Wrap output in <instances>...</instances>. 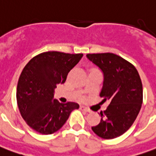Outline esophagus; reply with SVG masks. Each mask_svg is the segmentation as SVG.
I'll use <instances>...</instances> for the list:
<instances>
[{"label": "esophagus", "instance_id": "obj_1", "mask_svg": "<svg viewBox=\"0 0 156 156\" xmlns=\"http://www.w3.org/2000/svg\"><path fill=\"white\" fill-rule=\"evenodd\" d=\"M80 109L82 110V111H85V112H90V110L87 108H86V107L84 106H80Z\"/></svg>", "mask_w": 156, "mask_h": 156}]
</instances>
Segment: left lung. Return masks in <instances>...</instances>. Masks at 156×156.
Listing matches in <instances>:
<instances>
[{
    "label": "left lung",
    "instance_id": "left-lung-1",
    "mask_svg": "<svg viewBox=\"0 0 156 156\" xmlns=\"http://www.w3.org/2000/svg\"><path fill=\"white\" fill-rule=\"evenodd\" d=\"M87 58L103 71L104 85L100 96L110 100L101 120L91 129L104 139L117 138L130 128L143 104V84L133 65L113 53H92Z\"/></svg>",
    "mask_w": 156,
    "mask_h": 156
}]
</instances>
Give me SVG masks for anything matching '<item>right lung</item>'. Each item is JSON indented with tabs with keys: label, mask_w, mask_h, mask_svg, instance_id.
<instances>
[{
	"label": "right lung",
	"mask_w": 156,
	"mask_h": 156,
	"mask_svg": "<svg viewBox=\"0 0 156 156\" xmlns=\"http://www.w3.org/2000/svg\"><path fill=\"white\" fill-rule=\"evenodd\" d=\"M83 56L51 51L38 54L26 65L18 78L16 97L21 116L34 130L42 134L55 133L71 112L79 108L77 103L61 104L53 100V92Z\"/></svg>",
	"instance_id": "add662e5"
}]
</instances>
